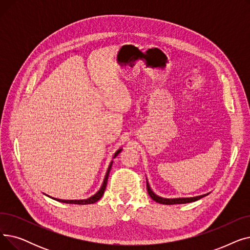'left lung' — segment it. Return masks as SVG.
I'll list each match as a JSON object with an SVG mask.
<instances>
[{
	"instance_id": "8db88e82",
	"label": "left lung",
	"mask_w": 250,
	"mask_h": 250,
	"mask_svg": "<svg viewBox=\"0 0 250 250\" xmlns=\"http://www.w3.org/2000/svg\"><path fill=\"white\" fill-rule=\"evenodd\" d=\"M147 179V178H146ZM147 189H148V193L151 196V199L157 203L162 204V205H176V204H188V203H192L195 201H199L200 199L204 198V196L208 195L209 192L202 194V195H198V196H193V198H177V199H165V198H161V196L157 195L156 193H154V191L151 189L150 185L147 179Z\"/></svg>"
}]
</instances>
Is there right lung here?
Returning <instances> with one entry per match:
<instances>
[{"instance_id": "obj_1", "label": "right lung", "mask_w": 250, "mask_h": 250, "mask_svg": "<svg viewBox=\"0 0 250 250\" xmlns=\"http://www.w3.org/2000/svg\"><path fill=\"white\" fill-rule=\"evenodd\" d=\"M122 150H123L122 148L118 149V150L114 153L113 158H115V157L122 152ZM112 163H113V161H111L110 164H109V166H108V169H107V171H106V174H105V177H104V180H103V183H102V186H101L100 189H99L94 195L90 196L89 199H86V200H60V199H55V200L58 201V202H61V203H64V204H75V205H89V204H94V203H96L97 201H99V200L102 198V195H103V193H104V190H105V188H106L107 179H108V175H109V171H110V169H111ZM48 196H49V195H48ZM51 199H52V198H51Z\"/></svg>"}]
</instances>
